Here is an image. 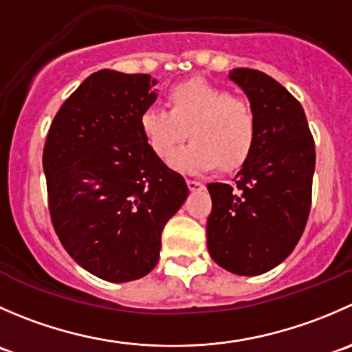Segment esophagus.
Returning <instances> with one entry per match:
<instances>
[{
	"label": "esophagus",
	"mask_w": 352,
	"mask_h": 352,
	"mask_svg": "<svg viewBox=\"0 0 352 352\" xmlns=\"http://www.w3.org/2000/svg\"><path fill=\"white\" fill-rule=\"evenodd\" d=\"M187 187H189V190L204 189L203 182H199V180H192V179H187Z\"/></svg>",
	"instance_id": "1"
}]
</instances>
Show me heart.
Segmentation results:
<instances>
[{"label": "heart", "mask_w": 352, "mask_h": 352, "mask_svg": "<svg viewBox=\"0 0 352 352\" xmlns=\"http://www.w3.org/2000/svg\"><path fill=\"white\" fill-rule=\"evenodd\" d=\"M168 107H149L139 118L149 148L166 160L186 137L193 141L177 150L170 165L184 173H204L221 165L234 170L245 162L256 138L251 104L203 78L172 85Z\"/></svg>", "instance_id": "heart-1"}]
</instances>
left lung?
<instances>
[{
	"mask_svg": "<svg viewBox=\"0 0 352 352\" xmlns=\"http://www.w3.org/2000/svg\"><path fill=\"white\" fill-rule=\"evenodd\" d=\"M256 118L251 153L234 184H208V251L235 275H261L280 265L305 232L311 208L315 141L301 103L270 75L234 68Z\"/></svg>",
	"mask_w": 352,
	"mask_h": 352,
	"instance_id": "obj_1",
	"label": "left lung"
}]
</instances>
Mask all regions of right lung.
Listing matches in <instances>:
<instances>
[{
  "instance_id": "add662e5",
  "label": "right lung",
  "mask_w": 352,
  "mask_h": 352,
  "mask_svg": "<svg viewBox=\"0 0 352 352\" xmlns=\"http://www.w3.org/2000/svg\"><path fill=\"white\" fill-rule=\"evenodd\" d=\"M155 84L148 74L94 72L61 104L44 144L54 232L84 270L108 282L156 267L162 230L189 194L141 132Z\"/></svg>"
}]
</instances>
